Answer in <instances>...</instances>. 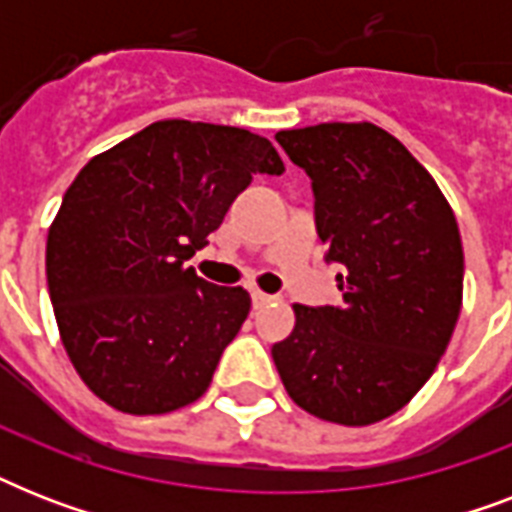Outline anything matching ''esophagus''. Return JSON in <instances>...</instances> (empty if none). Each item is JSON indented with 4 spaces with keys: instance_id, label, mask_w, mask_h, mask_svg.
<instances>
[{
    "instance_id": "34e87169",
    "label": "esophagus",
    "mask_w": 512,
    "mask_h": 512,
    "mask_svg": "<svg viewBox=\"0 0 512 512\" xmlns=\"http://www.w3.org/2000/svg\"><path fill=\"white\" fill-rule=\"evenodd\" d=\"M271 300H273L271 295H265V292H260V289H252V303H255V308H260V305H268Z\"/></svg>"
}]
</instances>
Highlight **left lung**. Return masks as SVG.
Segmentation results:
<instances>
[{
    "instance_id": "left-lung-1",
    "label": "left lung",
    "mask_w": 512,
    "mask_h": 512,
    "mask_svg": "<svg viewBox=\"0 0 512 512\" xmlns=\"http://www.w3.org/2000/svg\"><path fill=\"white\" fill-rule=\"evenodd\" d=\"M311 177L316 231L345 268L342 305H295L271 348L289 398L337 425H372L412 401L452 340L462 239L430 172L390 132L329 122L276 132Z\"/></svg>"
}]
</instances>
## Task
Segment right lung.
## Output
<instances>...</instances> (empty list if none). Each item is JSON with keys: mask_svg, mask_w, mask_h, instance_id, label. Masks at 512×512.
<instances>
[{"mask_svg": "<svg viewBox=\"0 0 512 512\" xmlns=\"http://www.w3.org/2000/svg\"><path fill=\"white\" fill-rule=\"evenodd\" d=\"M271 140L164 119L84 164L47 233V287L84 385L127 414H167L212 382L249 316L247 289L191 260L252 175H281Z\"/></svg>", "mask_w": 512, "mask_h": 512, "instance_id": "add662e5", "label": "right lung"}]
</instances>
